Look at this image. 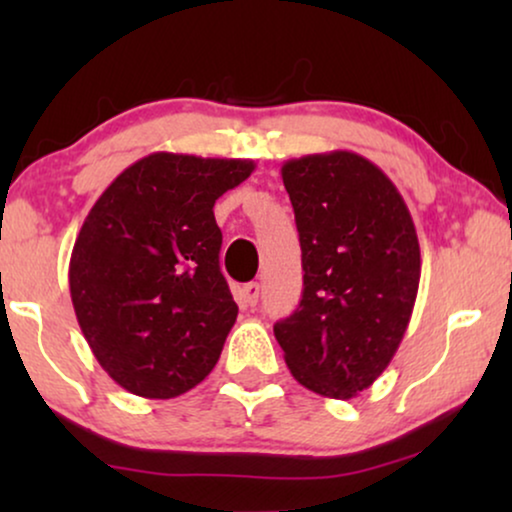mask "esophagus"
Masks as SVG:
<instances>
[{
	"mask_svg": "<svg viewBox=\"0 0 512 512\" xmlns=\"http://www.w3.org/2000/svg\"><path fill=\"white\" fill-rule=\"evenodd\" d=\"M258 293H261V286H258V282H249V284H244L242 289H240V298H242V303H244V305H249V307H254V305L258 303Z\"/></svg>",
	"mask_w": 512,
	"mask_h": 512,
	"instance_id": "34e87169",
	"label": "esophagus"
}]
</instances>
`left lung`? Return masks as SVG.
<instances>
[{"label":"left lung","mask_w":512,"mask_h":512,"mask_svg":"<svg viewBox=\"0 0 512 512\" xmlns=\"http://www.w3.org/2000/svg\"><path fill=\"white\" fill-rule=\"evenodd\" d=\"M303 251V298L275 324L291 375L314 394L352 398L384 373L415 307L422 261L398 188L359 153L286 160Z\"/></svg>","instance_id":"1"}]
</instances>
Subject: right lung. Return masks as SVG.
I'll list each match as a JSON object with an SVG mask.
<instances>
[{"label": "right lung", "mask_w": 512, "mask_h": 512, "mask_svg": "<svg viewBox=\"0 0 512 512\" xmlns=\"http://www.w3.org/2000/svg\"><path fill=\"white\" fill-rule=\"evenodd\" d=\"M251 172V160L151 153L83 221L69 261L74 312L95 359L130 394H186L219 361L237 305L219 268L214 202Z\"/></svg>", "instance_id": "1"}]
</instances>
